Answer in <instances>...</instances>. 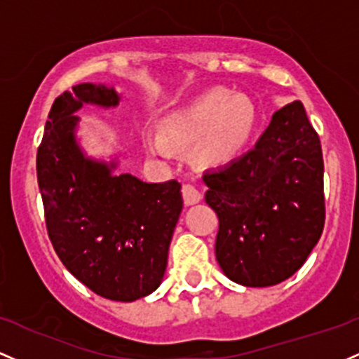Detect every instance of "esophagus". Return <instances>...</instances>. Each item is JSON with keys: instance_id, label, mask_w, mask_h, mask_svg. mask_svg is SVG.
Listing matches in <instances>:
<instances>
[{"instance_id": "obj_1", "label": "esophagus", "mask_w": 359, "mask_h": 359, "mask_svg": "<svg viewBox=\"0 0 359 359\" xmlns=\"http://www.w3.org/2000/svg\"><path fill=\"white\" fill-rule=\"evenodd\" d=\"M182 198H184V203H186L187 206H192V204H198L199 201L203 199V194H201L199 189L196 186H192V184H184Z\"/></svg>"}]
</instances>
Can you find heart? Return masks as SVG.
<instances>
[{
	"label": "heart",
	"mask_w": 359,
	"mask_h": 359,
	"mask_svg": "<svg viewBox=\"0 0 359 359\" xmlns=\"http://www.w3.org/2000/svg\"><path fill=\"white\" fill-rule=\"evenodd\" d=\"M257 128V112L247 97L211 92L160 121V136H149L147 148L167 153L173 144H192V156L204 167L231 163L249 147Z\"/></svg>",
	"instance_id": "heart-1"
}]
</instances>
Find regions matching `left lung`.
<instances>
[{
	"label": "left lung",
	"instance_id": "obj_1",
	"mask_svg": "<svg viewBox=\"0 0 359 359\" xmlns=\"http://www.w3.org/2000/svg\"><path fill=\"white\" fill-rule=\"evenodd\" d=\"M216 211V261L243 286L293 276L324 230V158L302 102L274 112L255 147L203 177Z\"/></svg>",
	"mask_w": 359,
	"mask_h": 359
}]
</instances>
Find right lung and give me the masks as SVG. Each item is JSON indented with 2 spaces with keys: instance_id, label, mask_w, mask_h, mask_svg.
<instances>
[{
  "instance_id": "right-lung-1",
  "label": "right lung",
  "mask_w": 359,
  "mask_h": 359,
  "mask_svg": "<svg viewBox=\"0 0 359 359\" xmlns=\"http://www.w3.org/2000/svg\"><path fill=\"white\" fill-rule=\"evenodd\" d=\"M119 100L114 88L92 83L59 95L37 149V180L47 233L66 269L107 300L135 302L163 279L184 201L177 180L116 175V161L81 151L74 112L83 104L116 107Z\"/></svg>"
}]
</instances>
